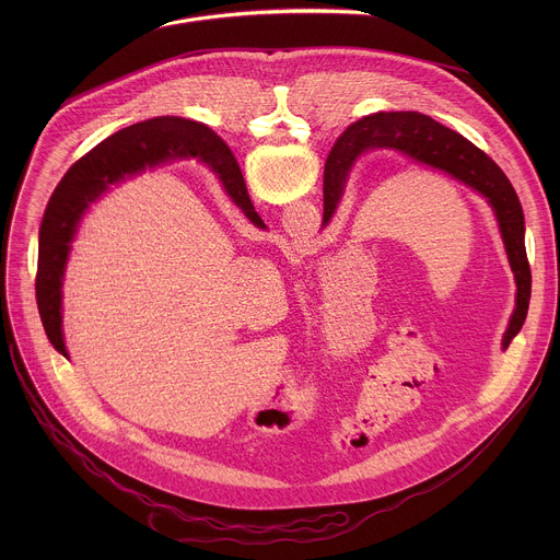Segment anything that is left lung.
Here are the masks:
<instances>
[{
  "label": "left lung",
  "mask_w": 560,
  "mask_h": 560,
  "mask_svg": "<svg viewBox=\"0 0 560 560\" xmlns=\"http://www.w3.org/2000/svg\"><path fill=\"white\" fill-rule=\"evenodd\" d=\"M206 137H210V168L221 182H232L236 177V162L230 148L212 130ZM376 148L398 150L417 164L443 171L483 195L492 206L516 279V307L503 337V348H508L525 324L532 296V270L525 253V217L510 179L483 150H478L471 141L441 126L432 117L421 113H376L352 124L339 137V152L328 156L324 175V225L332 219L341 201L348 173L357 159Z\"/></svg>",
  "instance_id": "1"
}]
</instances>
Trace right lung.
<instances>
[{"label": "right lung", "instance_id": "1", "mask_svg": "<svg viewBox=\"0 0 560 560\" xmlns=\"http://www.w3.org/2000/svg\"><path fill=\"white\" fill-rule=\"evenodd\" d=\"M210 128L182 119V117H154L141 124H132L79 159L63 175L39 228V255L35 296L42 324L52 348L68 357L61 332V283L74 238L77 225L82 221L89 203L104 195L113 184L124 182L145 168L175 156H199L210 166ZM230 199L244 210V214L261 225V217L248 197L242 171L236 166V177L223 182Z\"/></svg>", "mask_w": 560, "mask_h": 560}]
</instances>
